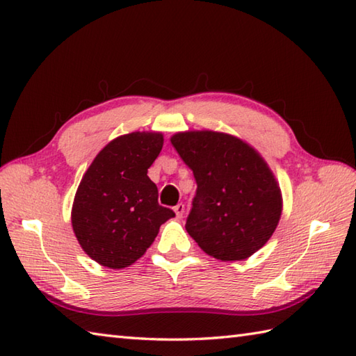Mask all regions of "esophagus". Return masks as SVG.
I'll return each mask as SVG.
<instances>
[{"label": "esophagus", "mask_w": 356, "mask_h": 356, "mask_svg": "<svg viewBox=\"0 0 356 356\" xmlns=\"http://www.w3.org/2000/svg\"><path fill=\"white\" fill-rule=\"evenodd\" d=\"M174 213H176L177 218H182L184 213H185V205H184V203H177V205L174 207Z\"/></svg>", "instance_id": "esophagus-1"}]
</instances>
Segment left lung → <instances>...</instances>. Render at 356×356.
Returning a JSON list of instances; mask_svg holds the SVG:
<instances>
[{
    "label": "left lung",
    "mask_w": 356,
    "mask_h": 356,
    "mask_svg": "<svg viewBox=\"0 0 356 356\" xmlns=\"http://www.w3.org/2000/svg\"><path fill=\"white\" fill-rule=\"evenodd\" d=\"M171 143L197 184L188 234L222 261L245 260L259 251L282 216V194L266 162L225 133H177Z\"/></svg>",
    "instance_id": "left-lung-1"
}]
</instances>
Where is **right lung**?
Instances as JSON below:
<instances>
[{
    "label": "right lung",
    "mask_w": 356,
    "mask_h": 356,
    "mask_svg": "<svg viewBox=\"0 0 356 356\" xmlns=\"http://www.w3.org/2000/svg\"><path fill=\"white\" fill-rule=\"evenodd\" d=\"M161 133H130L111 140L82 177L72 225L88 257L122 269L145 254L159 228L176 214L161 207L148 168L161 153Z\"/></svg>",
    "instance_id": "obj_1"
}]
</instances>
